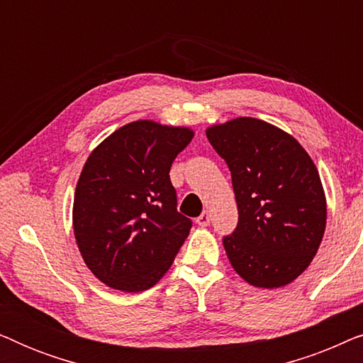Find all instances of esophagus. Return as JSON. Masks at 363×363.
<instances>
[{"label": "esophagus", "mask_w": 363, "mask_h": 363, "mask_svg": "<svg viewBox=\"0 0 363 363\" xmlns=\"http://www.w3.org/2000/svg\"><path fill=\"white\" fill-rule=\"evenodd\" d=\"M210 220H211L210 213H208V211H203V213H201V215L196 218V223H198V225H200V226H203V228H205V226H208V225H210Z\"/></svg>", "instance_id": "obj_1"}]
</instances>
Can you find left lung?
Returning a JSON list of instances; mask_svg holds the SVG:
<instances>
[{
  "label": "left lung",
  "instance_id": "8db88e82",
  "mask_svg": "<svg viewBox=\"0 0 363 363\" xmlns=\"http://www.w3.org/2000/svg\"><path fill=\"white\" fill-rule=\"evenodd\" d=\"M206 137L231 172L236 230L223 238L246 282L274 289L306 271L325 231L319 172L301 143L259 118L213 125Z\"/></svg>",
  "mask_w": 363,
  "mask_h": 363
}]
</instances>
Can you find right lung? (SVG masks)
Returning a JSON list of instances; mask_svg holds the SVG:
<instances>
[{
	"instance_id": "obj_1",
	"label": "right lung",
	"mask_w": 363,
	"mask_h": 363,
	"mask_svg": "<svg viewBox=\"0 0 363 363\" xmlns=\"http://www.w3.org/2000/svg\"><path fill=\"white\" fill-rule=\"evenodd\" d=\"M191 138L186 127L137 121L89 155L72 223L84 262L104 284L145 291L170 269L191 230L190 218L177 210L170 168Z\"/></svg>"
}]
</instances>
